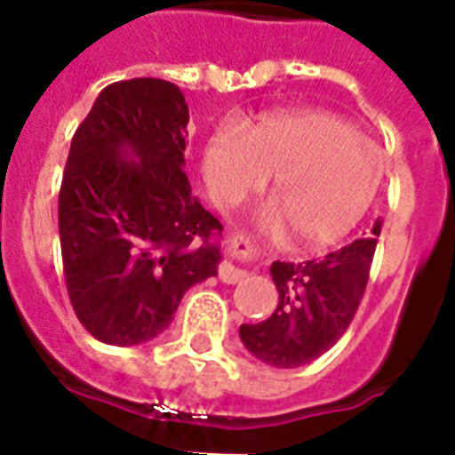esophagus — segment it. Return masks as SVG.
Wrapping results in <instances>:
<instances>
[{
    "label": "esophagus",
    "instance_id": "1",
    "mask_svg": "<svg viewBox=\"0 0 455 455\" xmlns=\"http://www.w3.org/2000/svg\"><path fill=\"white\" fill-rule=\"evenodd\" d=\"M225 243H228V257H230V259H236V262H252V259H257V257H259L255 243H251V239L243 235L230 236V239L225 241ZM219 277L223 280L225 284H236V283H241L243 277H246V271L239 267H235L232 262H223L219 267Z\"/></svg>",
    "mask_w": 455,
    "mask_h": 455
}]
</instances>
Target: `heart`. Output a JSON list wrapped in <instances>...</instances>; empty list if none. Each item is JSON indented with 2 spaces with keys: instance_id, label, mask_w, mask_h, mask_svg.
I'll return each mask as SVG.
<instances>
[{
  "instance_id": "1",
  "label": "heart",
  "mask_w": 455,
  "mask_h": 455,
  "mask_svg": "<svg viewBox=\"0 0 455 455\" xmlns=\"http://www.w3.org/2000/svg\"><path fill=\"white\" fill-rule=\"evenodd\" d=\"M204 180L220 207H235L273 178L268 230L291 228L305 248L335 243L376 198L385 162L353 123L321 108L262 116L248 132L223 127L204 150Z\"/></svg>"
}]
</instances>
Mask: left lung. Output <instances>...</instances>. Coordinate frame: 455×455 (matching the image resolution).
Wrapping results in <instances>:
<instances>
[{
    "instance_id": "obj_1",
    "label": "left lung",
    "mask_w": 455,
    "mask_h": 455,
    "mask_svg": "<svg viewBox=\"0 0 455 455\" xmlns=\"http://www.w3.org/2000/svg\"><path fill=\"white\" fill-rule=\"evenodd\" d=\"M380 223H373V236L355 239L321 259L273 262L277 305L267 321L241 325L243 347L277 369L303 367L335 347L367 289Z\"/></svg>"
}]
</instances>
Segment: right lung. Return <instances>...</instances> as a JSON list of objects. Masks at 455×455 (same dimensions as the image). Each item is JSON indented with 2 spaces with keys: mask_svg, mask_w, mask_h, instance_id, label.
<instances>
[{
  "mask_svg": "<svg viewBox=\"0 0 455 455\" xmlns=\"http://www.w3.org/2000/svg\"><path fill=\"white\" fill-rule=\"evenodd\" d=\"M187 123L175 84L139 77L108 84L72 136L59 191L63 273L75 315L104 344L164 332L187 289L219 271L223 225L191 196Z\"/></svg>",
  "mask_w": 455,
  "mask_h": 455,
  "instance_id": "obj_1",
  "label": "right lung"
}]
</instances>
